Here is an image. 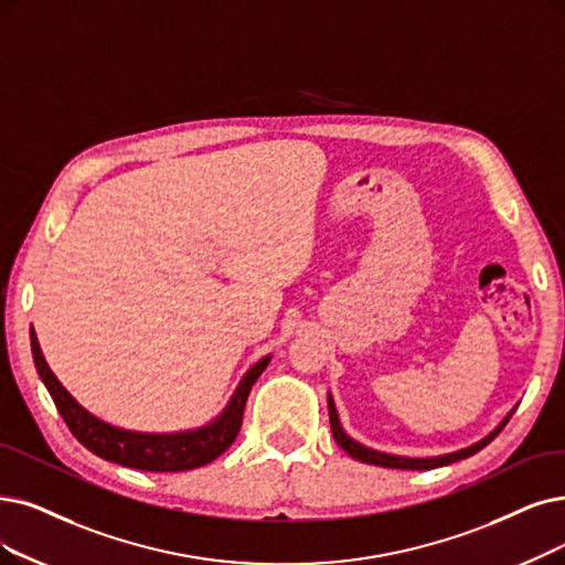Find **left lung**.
I'll return each mask as SVG.
<instances>
[{
	"label": "left lung",
	"instance_id": "8db88e82",
	"mask_svg": "<svg viewBox=\"0 0 565 565\" xmlns=\"http://www.w3.org/2000/svg\"><path fill=\"white\" fill-rule=\"evenodd\" d=\"M327 403H329L331 434H333L335 443L341 445L352 459H356V461H361V463L382 466V468H401V470H431V468H438V466H447V463H455V461H461V459L472 457V455L480 452L482 447H487L495 436H499V434L503 431V426L508 424V419H510V417L514 415V411H516V405H514V408L499 422V426H495L493 431H489V434H487L484 438H480L478 443H472V445H468V447L457 449V452H447V455H438V457H401V455L380 452V449L361 445L359 440H354L352 436H348L343 424H341V417H338V411H335V403H333L331 392L327 394Z\"/></svg>",
	"mask_w": 565,
	"mask_h": 565
}]
</instances>
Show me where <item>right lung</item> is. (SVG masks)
<instances>
[{"label":"right lung","mask_w":565,"mask_h":565,"mask_svg":"<svg viewBox=\"0 0 565 565\" xmlns=\"http://www.w3.org/2000/svg\"><path fill=\"white\" fill-rule=\"evenodd\" d=\"M30 341H32V356H34L39 377L43 385H46L62 419L72 428L76 440L83 447H87L89 452L106 461L120 463L127 468L152 470V472L192 470V468L211 463L224 452V449H230V445L236 440L241 431L247 394H250L257 377L264 373V369L270 361V354H266L257 361V364H253L245 371L230 403L224 405V411L209 424L199 428H188V431L143 434V431H129V428L108 424L97 415L85 411L83 405L64 390L62 382L55 377V373L46 364V356L41 352L34 327L30 329Z\"/></svg>","instance_id":"add662e5"}]
</instances>
